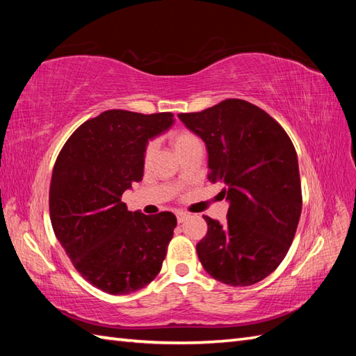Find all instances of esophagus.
I'll use <instances>...</instances> for the list:
<instances>
[{
  "mask_svg": "<svg viewBox=\"0 0 356 356\" xmlns=\"http://www.w3.org/2000/svg\"><path fill=\"white\" fill-rule=\"evenodd\" d=\"M176 217H177V222L182 223V222H185V220H188V218H190V214L185 213V211H177Z\"/></svg>",
  "mask_w": 356,
  "mask_h": 356,
  "instance_id": "1",
  "label": "esophagus"
}]
</instances>
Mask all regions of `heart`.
<instances>
[{"label":"heart","mask_w":356,"mask_h":356,"mask_svg":"<svg viewBox=\"0 0 356 356\" xmlns=\"http://www.w3.org/2000/svg\"><path fill=\"white\" fill-rule=\"evenodd\" d=\"M171 143H172V148L176 149V153L180 154L182 151L188 149L193 145H197L199 139L195 138V134H193L191 131L188 130H179V131H174L171 134ZM154 153V143L153 142H148L145 145V149H143V162H149L151 157H153Z\"/></svg>","instance_id":"heart-1"}]
</instances>
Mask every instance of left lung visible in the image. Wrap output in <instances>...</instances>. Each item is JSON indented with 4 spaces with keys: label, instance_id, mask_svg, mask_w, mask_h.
I'll list each match as a JSON object with an SVG mask.
<instances>
[{
    "label": "left lung",
    "instance_id": "1",
    "mask_svg": "<svg viewBox=\"0 0 356 356\" xmlns=\"http://www.w3.org/2000/svg\"><path fill=\"white\" fill-rule=\"evenodd\" d=\"M208 148V180L223 184L226 223L208 216L197 255L208 274L229 286H251L283 261L297 231L303 197L297 151L274 118L243 99L180 113Z\"/></svg>",
    "mask_w": 356,
    "mask_h": 356
}]
</instances>
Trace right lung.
I'll list each match as a JSON object with an SVG mask.
<instances>
[{"instance_id":"right-lung-1","label":"right lung","mask_w":356,"mask_h":356,"mask_svg":"<svg viewBox=\"0 0 356 356\" xmlns=\"http://www.w3.org/2000/svg\"><path fill=\"white\" fill-rule=\"evenodd\" d=\"M172 118L104 111L74 130L53 166V231L74 269L107 293L139 291L161 272L176 216L131 213L120 197L143 177L148 139L168 130Z\"/></svg>"}]
</instances>
